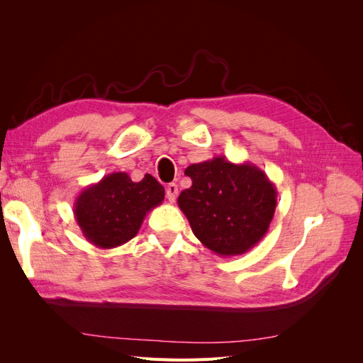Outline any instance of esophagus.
Masks as SVG:
<instances>
[{"instance_id": "obj_1", "label": "esophagus", "mask_w": 363, "mask_h": 363, "mask_svg": "<svg viewBox=\"0 0 363 363\" xmlns=\"http://www.w3.org/2000/svg\"><path fill=\"white\" fill-rule=\"evenodd\" d=\"M179 195V186L175 183H169L168 188H167V199L169 203H174L175 199H177Z\"/></svg>"}]
</instances>
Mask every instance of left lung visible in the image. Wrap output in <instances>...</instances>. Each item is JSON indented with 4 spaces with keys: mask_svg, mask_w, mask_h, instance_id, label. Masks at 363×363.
Masks as SVG:
<instances>
[{
    "mask_svg": "<svg viewBox=\"0 0 363 363\" xmlns=\"http://www.w3.org/2000/svg\"><path fill=\"white\" fill-rule=\"evenodd\" d=\"M184 174L192 186L179 207L194 235L218 256H239L267 235L277 206V189L255 163L213 157L192 163Z\"/></svg>",
    "mask_w": 363,
    "mask_h": 363,
    "instance_id": "obj_1",
    "label": "left lung"
}]
</instances>
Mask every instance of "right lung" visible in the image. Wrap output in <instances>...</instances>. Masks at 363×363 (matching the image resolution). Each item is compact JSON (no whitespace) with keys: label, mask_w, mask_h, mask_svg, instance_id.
<instances>
[{"label":"right lung","mask_w":363,"mask_h":363,"mask_svg":"<svg viewBox=\"0 0 363 363\" xmlns=\"http://www.w3.org/2000/svg\"><path fill=\"white\" fill-rule=\"evenodd\" d=\"M163 199V186L152 175L145 174L136 183L127 172H112L80 192L74 215L86 240L108 250L133 239L147 213Z\"/></svg>","instance_id":"add662e5"}]
</instances>
